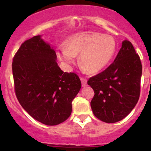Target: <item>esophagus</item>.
<instances>
[{
  "label": "esophagus",
  "instance_id": "obj_1",
  "mask_svg": "<svg viewBox=\"0 0 151 151\" xmlns=\"http://www.w3.org/2000/svg\"><path fill=\"white\" fill-rule=\"evenodd\" d=\"M80 80L82 82V86L85 87L87 85V80L86 78H83V77H80Z\"/></svg>",
  "mask_w": 151,
  "mask_h": 151
}]
</instances>
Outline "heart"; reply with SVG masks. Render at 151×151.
<instances>
[{
  "instance_id": "b5f03b06",
  "label": "heart",
  "mask_w": 151,
  "mask_h": 151,
  "mask_svg": "<svg viewBox=\"0 0 151 151\" xmlns=\"http://www.w3.org/2000/svg\"><path fill=\"white\" fill-rule=\"evenodd\" d=\"M66 46H59L58 57L68 65L75 62L80 53V63L89 72L96 73L107 66L115 55L116 42L112 36L98 32L85 31L68 39Z\"/></svg>"
}]
</instances>
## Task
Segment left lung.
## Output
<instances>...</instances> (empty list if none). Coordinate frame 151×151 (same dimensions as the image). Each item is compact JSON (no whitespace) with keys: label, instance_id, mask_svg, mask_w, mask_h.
<instances>
[{"label":"left lung","instance_id":"obj_1","mask_svg":"<svg viewBox=\"0 0 151 151\" xmlns=\"http://www.w3.org/2000/svg\"><path fill=\"white\" fill-rule=\"evenodd\" d=\"M142 68L132 44L124 40L113 63L88 81L95 93L91 106L98 119L116 123L130 113L139 98Z\"/></svg>","mask_w":151,"mask_h":151}]
</instances>
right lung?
Returning <instances> with one entry per match:
<instances>
[{"instance_id":"right-lung-1","label":"right lung","mask_w":151,"mask_h":151,"mask_svg":"<svg viewBox=\"0 0 151 151\" xmlns=\"http://www.w3.org/2000/svg\"><path fill=\"white\" fill-rule=\"evenodd\" d=\"M56 60L50 44L36 36L21 45L12 62L19 104L32 118L47 126L68 119L82 85L75 73L63 72Z\"/></svg>"}]
</instances>
